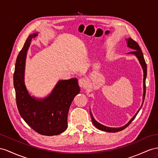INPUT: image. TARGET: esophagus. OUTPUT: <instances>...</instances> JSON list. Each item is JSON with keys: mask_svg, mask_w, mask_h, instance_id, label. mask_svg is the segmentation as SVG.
Listing matches in <instances>:
<instances>
[{"mask_svg": "<svg viewBox=\"0 0 158 158\" xmlns=\"http://www.w3.org/2000/svg\"><path fill=\"white\" fill-rule=\"evenodd\" d=\"M88 83V81L87 79L82 77L79 79V85L81 87H86Z\"/></svg>", "mask_w": 158, "mask_h": 158, "instance_id": "34e87169", "label": "esophagus"}]
</instances>
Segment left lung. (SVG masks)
Instances as JSON below:
<instances>
[{"mask_svg":"<svg viewBox=\"0 0 158 158\" xmlns=\"http://www.w3.org/2000/svg\"><path fill=\"white\" fill-rule=\"evenodd\" d=\"M127 41V47L131 48V49L134 50L133 51H131L130 52H128L127 54H132L133 55H135L136 57L138 59L139 62L141 64V67L143 69V100H142V103H141V106L140 107V108L138 110H137V113L135 114V115L133 117V118L129 121V122L125 124V125L122 127H107V126H105V125H102L99 123V122L97 121L94 118V116H93L92 114H91V111L90 110V114H91V119H92V123H94V125L95 126L99 129V130H102L103 131H106V132H112V133H115V132H118L119 131L123 130L125 128H126L128 125L131 123V121L135 119V118L136 117V115L138 114L139 110H141V107L143 106V103L144 102V99H145V79H146V77H147V64L145 63V59L143 57V52L141 50V48L139 47V44H137V43H136L135 40H133L131 38H128L125 39Z\"/></svg>","mask_w":158,"mask_h":158,"instance_id":"1","label":"left lung"}]
</instances>
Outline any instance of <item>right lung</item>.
I'll return each instance as SVG.
<instances>
[{
	"label": "right lung",
	"instance_id": "right-lung-1",
	"mask_svg": "<svg viewBox=\"0 0 158 158\" xmlns=\"http://www.w3.org/2000/svg\"><path fill=\"white\" fill-rule=\"evenodd\" d=\"M37 35L38 33H35L29 36L16 60L13 83L17 106L21 118L36 132L56 135L67 128L69 110L80 87L77 78L59 80L45 98L30 95L25 83L26 59L32 39Z\"/></svg>",
	"mask_w": 158,
	"mask_h": 158
}]
</instances>
